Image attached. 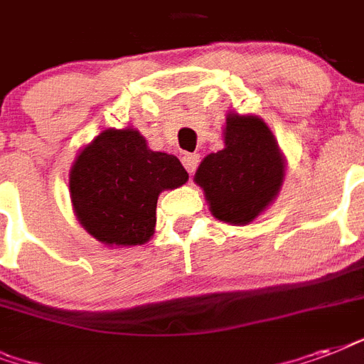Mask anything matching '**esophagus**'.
I'll return each instance as SVG.
<instances>
[{
    "mask_svg": "<svg viewBox=\"0 0 364 364\" xmlns=\"http://www.w3.org/2000/svg\"><path fill=\"white\" fill-rule=\"evenodd\" d=\"M198 162H200V154H185L183 156V166H185V170L193 176L194 170L198 168Z\"/></svg>",
    "mask_w": 364,
    "mask_h": 364,
    "instance_id": "1",
    "label": "esophagus"
}]
</instances>
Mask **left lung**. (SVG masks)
Listing matches in <instances>:
<instances>
[{"mask_svg":"<svg viewBox=\"0 0 364 364\" xmlns=\"http://www.w3.org/2000/svg\"><path fill=\"white\" fill-rule=\"evenodd\" d=\"M225 149L208 154L194 173L211 215L228 225H249L277 198L285 179V154L259 115L227 113Z\"/></svg>","mask_w":364,"mask_h":364,"instance_id":"left-lung-1","label":"left lung"}]
</instances>
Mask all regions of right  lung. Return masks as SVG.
I'll use <instances>...</instances> for the list:
<instances>
[{
    "label": "right lung",
    "mask_w": 364,
    "mask_h": 364,
    "mask_svg": "<svg viewBox=\"0 0 364 364\" xmlns=\"http://www.w3.org/2000/svg\"><path fill=\"white\" fill-rule=\"evenodd\" d=\"M187 181L179 159L151 151L139 130L107 128L77 153L70 198L92 238L107 247H132L154 234L160 193Z\"/></svg>",
    "instance_id": "obj_1"
}]
</instances>
